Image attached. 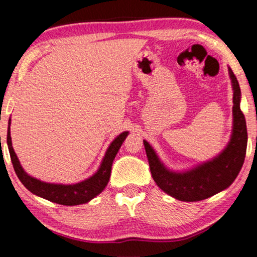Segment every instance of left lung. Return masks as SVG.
<instances>
[{
  "instance_id": "8db88e82",
  "label": "left lung",
  "mask_w": 257,
  "mask_h": 257,
  "mask_svg": "<svg viewBox=\"0 0 257 257\" xmlns=\"http://www.w3.org/2000/svg\"><path fill=\"white\" fill-rule=\"evenodd\" d=\"M228 72L233 87V130L229 142L217 156L189 170L173 171L165 166L153 147L144 140L153 180L161 191L180 201H200L224 191L233 184L244 163L248 135L240 108L241 90L230 68Z\"/></svg>"
}]
</instances>
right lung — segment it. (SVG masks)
<instances>
[{
  "mask_svg": "<svg viewBox=\"0 0 257 257\" xmlns=\"http://www.w3.org/2000/svg\"><path fill=\"white\" fill-rule=\"evenodd\" d=\"M10 124H12V119H9L8 122L7 144H8L14 170H15L20 181L33 194L64 206L83 205V203L91 201L104 191V188L108 184V180H110L112 163H113L114 158L117 156L118 151L121 147L126 137L128 136V131H125L115 137L113 142L108 145L103 160L100 163V166L98 167L96 173L91 175L90 178L71 185L54 184V182H45L40 180V179L31 177L23 170L22 165H21L19 158H17L15 151L13 149L12 137H10Z\"/></svg>",
  "mask_w": 257,
  "mask_h": 257,
  "instance_id": "right-lung-1",
  "label": "right lung"
}]
</instances>
